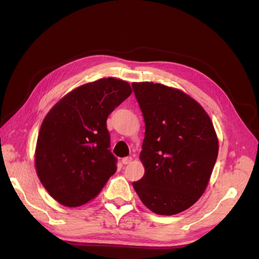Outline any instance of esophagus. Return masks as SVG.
<instances>
[{"mask_svg": "<svg viewBox=\"0 0 259 259\" xmlns=\"http://www.w3.org/2000/svg\"><path fill=\"white\" fill-rule=\"evenodd\" d=\"M132 161H133L132 156H126V158L122 159V163H123V164H130Z\"/></svg>", "mask_w": 259, "mask_h": 259, "instance_id": "obj_1", "label": "esophagus"}]
</instances>
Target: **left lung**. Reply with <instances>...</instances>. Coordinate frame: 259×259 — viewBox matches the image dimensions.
Listing matches in <instances>:
<instances>
[{"instance_id": "8db88e82", "label": "left lung", "mask_w": 259, "mask_h": 259, "mask_svg": "<svg viewBox=\"0 0 259 259\" xmlns=\"http://www.w3.org/2000/svg\"><path fill=\"white\" fill-rule=\"evenodd\" d=\"M145 121L139 159L144 177L133 183L139 199L159 215H175L204 193L218 155L210 117L197 100L160 83H133Z\"/></svg>"}]
</instances>
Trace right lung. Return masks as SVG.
<instances>
[{"instance_id":"obj_1","label":"right lung","mask_w":259,"mask_h":259,"mask_svg":"<svg viewBox=\"0 0 259 259\" xmlns=\"http://www.w3.org/2000/svg\"><path fill=\"white\" fill-rule=\"evenodd\" d=\"M131 94L126 81L99 79L68 93L44 117L35 169L46 191L61 205L76 207L95 199L115 173L107 117Z\"/></svg>"}]
</instances>
